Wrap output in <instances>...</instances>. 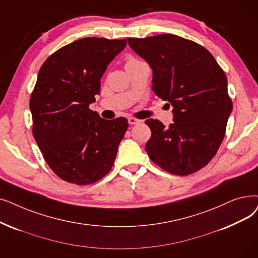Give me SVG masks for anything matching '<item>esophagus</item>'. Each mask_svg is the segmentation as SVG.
<instances>
[{"label":"esophagus","mask_w":258,"mask_h":258,"mask_svg":"<svg viewBox=\"0 0 258 258\" xmlns=\"http://www.w3.org/2000/svg\"><path fill=\"white\" fill-rule=\"evenodd\" d=\"M128 123L131 125H134V124H139L140 123V120L136 119V118H133V117H130L128 118Z\"/></svg>","instance_id":"esophagus-1"}]
</instances>
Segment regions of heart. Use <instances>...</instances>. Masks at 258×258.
<instances>
[{
    "instance_id": "obj_1",
    "label": "heart",
    "mask_w": 258,
    "mask_h": 258,
    "mask_svg": "<svg viewBox=\"0 0 258 258\" xmlns=\"http://www.w3.org/2000/svg\"><path fill=\"white\" fill-rule=\"evenodd\" d=\"M139 60H137V59H135V58H130V59H127V61H126V63H125V65H127V64H133V63H136V62H138Z\"/></svg>"
}]
</instances>
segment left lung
<instances>
[{
	"label": "left lung",
	"instance_id": "left-lung-1",
	"mask_svg": "<svg viewBox=\"0 0 258 258\" xmlns=\"http://www.w3.org/2000/svg\"><path fill=\"white\" fill-rule=\"evenodd\" d=\"M130 47L153 71L155 95L173 106V123L148 119L151 160L174 175H189L217 153L232 113L225 72L199 44L175 35L128 38ZM168 104V103H167Z\"/></svg>",
	"mask_w": 258,
	"mask_h": 258
}]
</instances>
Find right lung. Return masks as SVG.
Instances as JSON below:
<instances>
[{
	"label": "right lung",
	"mask_w": 258,
	"mask_h": 258,
	"mask_svg": "<svg viewBox=\"0 0 258 258\" xmlns=\"http://www.w3.org/2000/svg\"><path fill=\"white\" fill-rule=\"evenodd\" d=\"M125 46V39L77 40L39 71L29 101L32 134L46 163L67 182L94 183L115 164L127 119H102L89 104L100 94L107 65Z\"/></svg>",
	"instance_id": "right-lung-1"
}]
</instances>
